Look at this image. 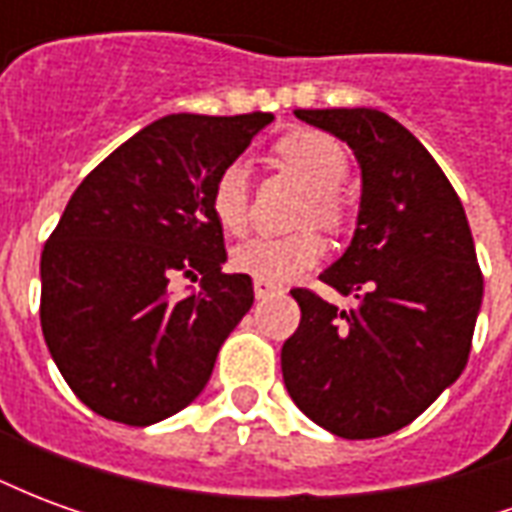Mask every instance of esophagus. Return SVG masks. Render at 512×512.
I'll return each mask as SVG.
<instances>
[{
  "label": "esophagus",
  "instance_id": "1",
  "mask_svg": "<svg viewBox=\"0 0 512 512\" xmlns=\"http://www.w3.org/2000/svg\"><path fill=\"white\" fill-rule=\"evenodd\" d=\"M279 293H285V288H282V285H277V282L255 279V296H257V299H268V296H279Z\"/></svg>",
  "mask_w": 512,
  "mask_h": 512
}]
</instances>
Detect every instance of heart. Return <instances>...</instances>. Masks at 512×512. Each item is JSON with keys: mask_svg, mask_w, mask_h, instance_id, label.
Here are the masks:
<instances>
[{"mask_svg": "<svg viewBox=\"0 0 512 512\" xmlns=\"http://www.w3.org/2000/svg\"><path fill=\"white\" fill-rule=\"evenodd\" d=\"M279 156L285 167L304 180L312 191L307 219L334 224L340 222L337 189L348 175V156L343 145L318 131H299L282 139ZM211 208L224 233L244 235L249 227V161L233 158L213 180ZM326 257V241L304 230L293 235H257L233 249V268L266 282H288L307 274Z\"/></svg>", "mask_w": 512, "mask_h": 512, "instance_id": "b5f03b06", "label": "heart"}]
</instances>
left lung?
I'll return each instance as SVG.
<instances>
[{"mask_svg": "<svg viewBox=\"0 0 512 512\" xmlns=\"http://www.w3.org/2000/svg\"><path fill=\"white\" fill-rule=\"evenodd\" d=\"M354 150L356 230L321 279L354 307L290 290L301 323L282 378L307 417L343 439L406 428L466 367L483 274L447 175L408 128L378 109H296Z\"/></svg>", "mask_w": 512, "mask_h": 512, "instance_id": "obj_1", "label": "left lung"}]
</instances>
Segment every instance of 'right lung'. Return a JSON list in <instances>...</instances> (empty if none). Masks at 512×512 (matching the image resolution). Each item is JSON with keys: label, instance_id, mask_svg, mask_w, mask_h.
Masks as SVG:
<instances>
[{"label": "right lung", "instance_id": "1", "mask_svg": "<svg viewBox=\"0 0 512 512\" xmlns=\"http://www.w3.org/2000/svg\"><path fill=\"white\" fill-rule=\"evenodd\" d=\"M271 120L161 117L73 191L40 257V326L62 378L95 414L145 428L208 384L255 301L252 279L222 271L213 180ZM178 273H200L201 290L175 300L168 282Z\"/></svg>", "mask_w": 512, "mask_h": 512}]
</instances>
